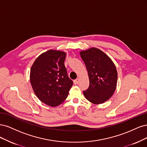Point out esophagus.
Here are the masks:
<instances>
[{"mask_svg":"<svg viewBox=\"0 0 147 147\" xmlns=\"http://www.w3.org/2000/svg\"><path fill=\"white\" fill-rule=\"evenodd\" d=\"M79 82V79H75V80H74V84L75 85L78 84Z\"/></svg>","mask_w":147,"mask_h":147,"instance_id":"obj_1","label":"esophagus"}]
</instances>
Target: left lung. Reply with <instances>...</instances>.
<instances>
[{
	"label": "left lung",
	"mask_w": 147,
	"mask_h": 147,
	"mask_svg": "<svg viewBox=\"0 0 147 147\" xmlns=\"http://www.w3.org/2000/svg\"><path fill=\"white\" fill-rule=\"evenodd\" d=\"M86 64L89 87L83 93L87 100L95 105L107 101L114 93L117 83V71L114 63L99 49L92 48L80 53Z\"/></svg>",
	"instance_id": "1"
}]
</instances>
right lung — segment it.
I'll return each instance as SVG.
<instances>
[{"label": "right lung", "mask_w": 147, "mask_h": 147, "mask_svg": "<svg viewBox=\"0 0 147 147\" xmlns=\"http://www.w3.org/2000/svg\"><path fill=\"white\" fill-rule=\"evenodd\" d=\"M65 57L64 52L49 50L38 57L30 69V80L35 94L51 107L65 100L73 84L65 67Z\"/></svg>", "instance_id": "1"}]
</instances>
